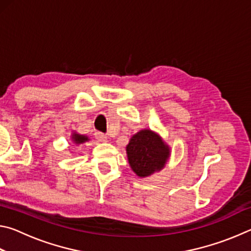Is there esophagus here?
<instances>
[{
    "label": "esophagus",
    "instance_id": "1",
    "mask_svg": "<svg viewBox=\"0 0 251 251\" xmlns=\"http://www.w3.org/2000/svg\"><path fill=\"white\" fill-rule=\"evenodd\" d=\"M95 137L97 138V141L99 142H101V143H106L107 142V136L101 134V133H96L95 134Z\"/></svg>",
    "mask_w": 251,
    "mask_h": 251
}]
</instances>
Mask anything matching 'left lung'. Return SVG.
Instances as JSON below:
<instances>
[{
	"label": "left lung",
	"mask_w": 251,
	"mask_h": 251,
	"mask_svg": "<svg viewBox=\"0 0 251 251\" xmlns=\"http://www.w3.org/2000/svg\"><path fill=\"white\" fill-rule=\"evenodd\" d=\"M171 152V147L163 137L150 128L134 134L126 146L129 167L141 178L160 172L166 166Z\"/></svg>",
	"instance_id": "1"
}]
</instances>
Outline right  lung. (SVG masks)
Here are the masks:
<instances>
[{
    "label": "right lung",
    "instance_id": "1",
    "mask_svg": "<svg viewBox=\"0 0 251 251\" xmlns=\"http://www.w3.org/2000/svg\"><path fill=\"white\" fill-rule=\"evenodd\" d=\"M71 141H72V144L78 146V145H80V144H84V143L90 141V138H88V136H86V135L78 134L76 130H73V133H72V135H71Z\"/></svg>",
    "mask_w": 251,
    "mask_h": 251
}]
</instances>
